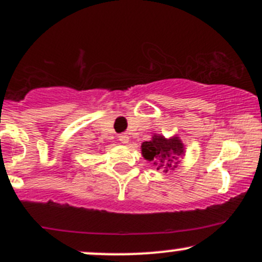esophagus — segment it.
Wrapping results in <instances>:
<instances>
[{"instance_id":"1","label":"esophagus","mask_w":262,"mask_h":262,"mask_svg":"<svg viewBox=\"0 0 262 262\" xmlns=\"http://www.w3.org/2000/svg\"><path fill=\"white\" fill-rule=\"evenodd\" d=\"M119 141L121 142V143H128L129 142V137L126 136V134H120V136H119Z\"/></svg>"}]
</instances>
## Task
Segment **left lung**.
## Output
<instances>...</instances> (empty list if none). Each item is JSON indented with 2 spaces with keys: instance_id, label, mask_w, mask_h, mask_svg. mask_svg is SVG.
<instances>
[{
  "instance_id": "8db88e82",
  "label": "left lung",
  "mask_w": 262,
  "mask_h": 262,
  "mask_svg": "<svg viewBox=\"0 0 262 262\" xmlns=\"http://www.w3.org/2000/svg\"><path fill=\"white\" fill-rule=\"evenodd\" d=\"M142 156L152 162L157 170L168 172L179 166L180 158L185 155L184 143L179 137L165 138L163 136H155L148 142L142 143Z\"/></svg>"
}]
</instances>
